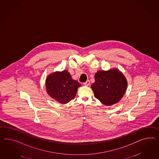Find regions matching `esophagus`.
Wrapping results in <instances>:
<instances>
[{"label": "esophagus", "mask_w": 159, "mask_h": 159, "mask_svg": "<svg viewBox=\"0 0 159 159\" xmlns=\"http://www.w3.org/2000/svg\"><path fill=\"white\" fill-rule=\"evenodd\" d=\"M90 82L89 80H87L85 83H84V85L85 86H89L90 85Z\"/></svg>", "instance_id": "1"}]
</instances>
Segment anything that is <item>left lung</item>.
I'll use <instances>...</instances> for the list:
<instances>
[{"label":"left lung","mask_w":159,"mask_h":159,"mask_svg":"<svg viewBox=\"0 0 159 159\" xmlns=\"http://www.w3.org/2000/svg\"><path fill=\"white\" fill-rule=\"evenodd\" d=\"M94 79L95 82L91 85L94 96L106 106L117 103L126 92L127 81L118 69L98 71Z\"/></svg>","instance_id":"1"}]
</instances>
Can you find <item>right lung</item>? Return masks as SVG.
<instances>
[{"label":"right lung","instance_id":"right-lung-1","mask_svg":"<svg viewBox=\"0 0 159 159\" xmlns=\"http://www.w3.org/2000/svg\"><path fill=\"white\" fill-rule=\"evenodd\" d=\"M45 86L51 98L61 104H66L75 98L81 84L72 79L68 71L63 70L48 75Z\"/></svg>","mask_w":159,"mask_h":159}]
</instances>
